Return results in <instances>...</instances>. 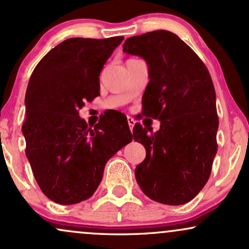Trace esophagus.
Wrapping results in <instances>:
<instances>
[{"mask_svg":"<svg viewBox=\"0 0 249 249\" xmlns=\"http://www.w3.org/2000/svg\"><path fill=\"white\" fill-rule=\"evenodd\" d=\"M127 123H128V126H130L131 132H132L134 124H136V121H134V119L132 118V117H127Z\"/></svg>","mask_w":249,"mask_h":249,"instance_id":"obj_1","label":"esophagus"}]
</instances>
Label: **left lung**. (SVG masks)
Listing matches in <instances>:
<instances>
[{
	"instance_id": "8db88e82",
	"label": "left lung",
	"mask_w": 249,
	"mask_h": 249,
	"mask_svg": "<svg viewBox=\"0 0 249 249\" xmlns=\"http://www.w3.org/2000/svg\"><path fill=\"white\" fill-rule=\"evenodd\" d=\"M123 51L146 61L150 82L142 95V116L160 121L154 133L141 124L133 127V139L146 150L134 172L137 182L154 201L186 204L206 185L218 150L210 72L186 43L167 30L130 37Z\"/></svg>"
}]
</instances>
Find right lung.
I'll return each instance as SVG.
<instances>
[{"instance_id": "right-lung-1", "label": "right lung", "mask_w": 249, "mask_h": 249, "mask_svg": "<svg viewBox=\"0 0 249 249\" xmlns=\"http://www.w3.org/2000/svg\"><path fill=\"white\" fill-rule=\"evenodd\" d=\"M124 37L65 39L31 73L22 132L25 154L42 192L61 205L87 200L101 184L105 164L132 141L119 113L88 126L78 111L99 96V75Z\"/></svg>"}]
</instances>
